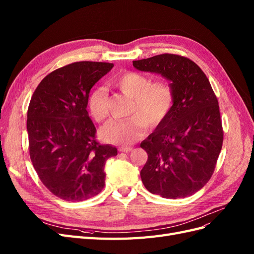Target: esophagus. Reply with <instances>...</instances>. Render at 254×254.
<instances>
[{"label":"esophagus","instance_id":"1","mask_svg":"<svg viewBox=\"0 0 254 254\" xmlns=\"http://www.w3.org/2000/svg\"><path fill=\"white\" fill-rule=\"evenodd\" d=\"M132 150V147H130V146H124V147H119V151L121 152H129Z\"/></svg>","mask_w":254,"mask_h":254}]
</instances>
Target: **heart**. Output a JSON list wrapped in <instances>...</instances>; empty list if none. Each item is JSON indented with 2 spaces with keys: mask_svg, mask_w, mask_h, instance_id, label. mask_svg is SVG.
<instances>
[{
  "mask_svg": "<svg viewBox=\"0 0 254 254\" xmlns=\"http://www.w3.org/2000/svg\"><path fill=\"white\" fill-rule=\"evenodd\" d=\"M110 84L131 98L126 120H113L101 129V135L112 144H131L144 134L145 126L156 128L171 114L175 94L171 84L158 80L150 82L147 76L134 71L122 73L110 80ZM108 96L103 88L91 90L87 97L90 115L97 123L107 118Z\"/></svg>",
  "mask_w": 254,
  "mask_h": 254,
  "instance_id": "1",
  "label": "heart"
}]
</instances>
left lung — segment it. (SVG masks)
<instances>
[{
	"label": "left lung",
	"instance_id": "left-lung-1",
	"mask_svg": "<svg viewBox=\"0 0 254 254\" xmlns=\"http://www.w3.org/2000/svg\"><path fill=\"white\" fill-rule=\"evenodd\" d=\"M133 66L171 80L175 94L171 114L141 143L148 155L144 187L163 198L193 195L211 179L224 141L217 97L201 68L184 56L161 54Z\"/></svg>",
	"mask_w": 254,
	"mask_h": 254
}]
</instances>
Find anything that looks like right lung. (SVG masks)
Here are the masks:
<instances>
[{"label": "right lung", "instance_id": "add662e5", "mask_svg": "<svg viewBox=\"0 0 254 254\" xmlns=\"http://www.w3.org/2000/svg\"><path fill=\"white\" fill-rule=\"evenodd\" d=\"M113 64L79 61L59 67L38 84L27 110L29 156L52 194L65 201H83L105 187V163L118 155L96 140L87 111L91 88Z\"/></svg>", "mask_w": 254, "mask_h": 254}]
</instances>
